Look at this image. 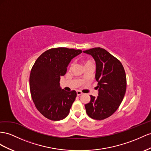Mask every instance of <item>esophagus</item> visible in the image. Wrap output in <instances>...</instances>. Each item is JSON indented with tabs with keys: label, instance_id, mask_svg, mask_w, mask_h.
Listing matches in <instances>:
<instances>
[{
	"label": "esophagus",
	"instance_id": "obj_1",
	"mask_svg": "<svg viewBox=\"0 0 151 151\" xmlns=\"http://www.w3.org/2000/svg\"><path fill=\"white\" fill-rule=\"evenodd\" d=\"M82 94H83V93L81 92V91H77V96H80L81 95H82Z\"/></svg>",
	"mask_w": 151,
	"mask_h": 151
}]
</instances>
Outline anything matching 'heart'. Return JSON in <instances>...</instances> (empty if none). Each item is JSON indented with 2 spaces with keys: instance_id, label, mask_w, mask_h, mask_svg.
Returning <instances> with one entry per match:
<instances>
[{
  "instance_id": "b5f03b06",
  "label": "heart",
  "mask_w": 151,
  "mask_h": 151,
  "mask_svg": "<svg viewBox=\"0 0 151 151\" xmlns=\"http://www.w3.org/2000/svg\"><path fill=\"white\" fill-rule=\"evenodd\" d=\"M92 63V62H91V61L88 60V61H86L84 63H85V65H86V64H88V63ZM72 66H73V62H70V65H69V68H72Z\"/></svg>"
}]
</instances>
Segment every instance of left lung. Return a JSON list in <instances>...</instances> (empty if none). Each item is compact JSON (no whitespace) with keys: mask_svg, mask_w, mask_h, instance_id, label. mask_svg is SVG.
I'll use <instances>...</instances> for the list:
<instances>
[{"mask_svg":"<svg viewBox=\"0 0 151 151\" xmlns=\"http://www.w3.org/2000/svg\"><path fill=\"white\" fill-rule=\"evenodd\" d=\"M91 55L96 62L95 78L99 95H90L85 105L89 117L103 120L114 113L123 101L126 89V77L123 65L105 49L95 47L83 51Z\"/></svg>","mask_w":151,"mask_h":151,"instance_id":"left-lung-1","label":"left lung"}]
</instances>
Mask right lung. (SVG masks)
Segmentation results:
<instances>
[{"mask_svg":"<svg viewBox=\"0 0 151 151\" xmlns=\"http://www.w3.org/2000/svg\"><path fill=\"white\" fill-rule=\"evenodd\" d=\"M81 50L51 48L36 60L30 75V90L37 109L48 119L65 118L76 99L75 90L66 91L60 87V77L67 72L71 60L81 54Z\"/></svg>","mask_w":151,"mask_h":151,"instance_id":"right-lung-1","label":"right lung"}]
</instances>
